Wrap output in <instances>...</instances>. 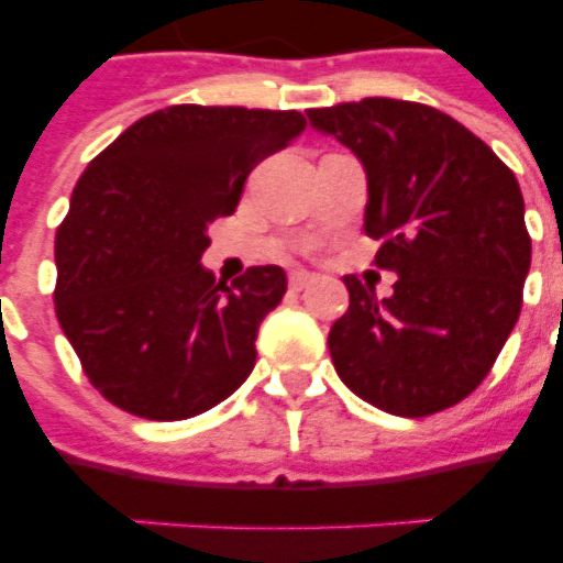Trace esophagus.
I'll use <instances>...</instances> for the list:
<instances>
[{"label": "esophagus", "mask_w": 563, "mask_h": 563, "mask_svg": "<svg viewBox=\"0 0 563 563\" xmlns=\"http://www.w3.org/2000/svg\"><path fill=\"white\" fill-rule=\"evenodd\" d=\"M312 280H316V274H309V272H291V274H289V289H291V291H303Z\"/></svg>", "instance_id": "obj_1"}]
</instances>
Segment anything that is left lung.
<instances>
[{"instance_id":"left-lung-1","label":"left lung","mask_w":563,"mask_h":563,"mask_svg":"<svg viewBox=\"0 0 563 563\" xmlns=\"http://www.w3.org/2000/svg\"><path fill=\"white\" fill-rule=\"evenodd\" d=\"M307 117L368 172L365 233L383 242L374 263L400 277L383 300L344 277L351 307L327 339L335 371L388 415L450 409L490 374L523 307L532 239L515 172L418 101L374 96Z\"/></svg>"}]
</instances>
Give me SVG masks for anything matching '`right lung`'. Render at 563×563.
<instances>
[{
	"label": "right lung",
	"mask_w": 563,
	"mask_h": 563,
	"mask_svg": "<svg viewBox=\"0 0 563 563\" xmlns=\"http://www.w3.org/2000/svg\"><path fill=\"white\" fill-rule=\"evenodd\" d=\"M303 128L298 110L172 104L92 157L55 236V312L104 400L187 420L245 383L286 274L254 265L224 286L201 268L207 224Z\"/></svg>",
	"instance_id": "add662e5"
}]
</instances>
